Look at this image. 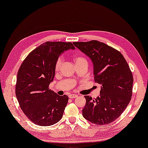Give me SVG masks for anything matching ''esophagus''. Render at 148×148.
Wrapping results in <instances>:
<instances>
[{"label":"esophagus","mask_w":148,"mask_h":148,"mask_svg":"<svg viewBox=\"0 0 148 148\" xmlns=\"http://www.w3.org/2000/svg\"><path fill=\"white\" fill-rule=\"evenodd\" d=\"M77 96H77V94H69V98H77Z\"/></svg>","instance_id":"esophagus-1"}]
</instances>
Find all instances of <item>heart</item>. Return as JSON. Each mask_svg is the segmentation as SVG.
<instances>
[{"mask_svg": "<svg viewBox=\"0 0 148 148\" xmlns=\"http://www.w3.org/2000/svg\"><path fill=\"white\" fill-rule=\"evenodd\" d=\"M73 61L75 64L76 66L77 65H80L83 64H88V62H87L86 59L84 57L82 56H75L73 57ZM63 60L61 57H60L58 59L56 60V62L55 64V71H58L61 68V66L62 65Z\"/></svg>", "mask_w": 148, "mask_h": 148, "instance_id": "1", "label": "heart"}]
</instances>
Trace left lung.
Returning a JSON list of instances; mask_svg holds the SVG:
<instances>
[{"instance_id": "obj_1", "label": "left lung", "mask_w": 148, "mask_h": 148, "mask_svg": "<svg viewBox=\"0 0 148 148\" xmlns=\"http://www.w3.org/2000/svg\"><path fill=\"white\" fill-rule=\"evenodd\" d=\"M73 45L90 58L94 81L101 86L100 96L94 100L84 96L83 117L95 125L110 124L122 114L131 100L133 77L129 65L119 51L100 41Z\"/></svg>"}]
</instances>
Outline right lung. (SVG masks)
Wrapping results in <instances>:
<instances>
[{
  "label": "right lung",
  "instance_id": "right-lung-1",
  "mask_svg": "<svg viewBox=\"0 0 148 148\" xmlns=\"http://www.w3.org/2000/svg\"><path fill=\"white\" fill-rule=\"evenodd\" d=\"M75 47L71 42H46L31 52L17 75L16 96L27 117L35 125L50 126L61 119L68 96L49 89L55 64L62 53Z\"/></svg>",
  "mask_w": 148,
  "mask_h": 148
}]
</instances>
